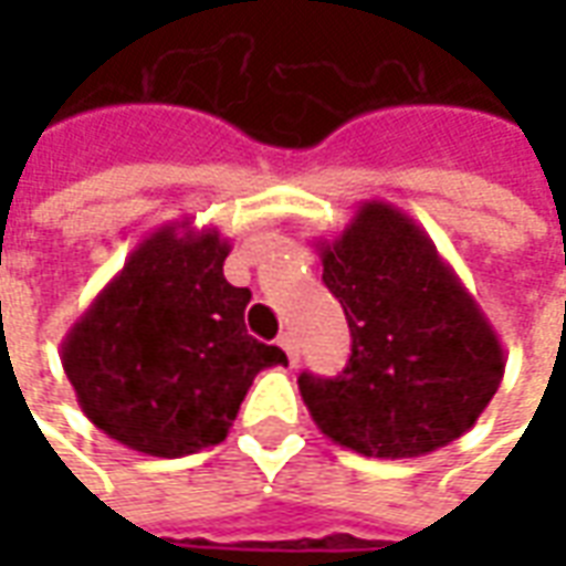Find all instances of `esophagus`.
<instances>
[{
    "instance_id": "34e87169",
    "label": "esophagus",
    "mask_w": 566,
    "mask_h": 566,
    "mask_svg": "<svg viewBox=\"0 0 566 566\" xmlns=\"http://www.w3.org/2000/svg\"><path fill=\"white\" fill-rule=\"evenodd\" d=\"M279 345L284 348V355H287V360H291V364H296V360H300V343H296L294 331H284L282 336H279Z\"/></svg>"
}]
</instances>
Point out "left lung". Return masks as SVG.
Segmentation results:
<instances>
[{"instance_id": "obj_1", "label": "left lung", "mask_w": 566, "mask_h": 566, "mask_svg": "<svg viewBox=\"0 0 566 566\" xmlns=\"http://www.w3.org/2000/svg\"><path fill=\"white\" fill-rule=\"evenodd\" d=\"M318 254L352 331L336 379L300 376L321 433L385 461L463 437L497 394L506 355L433 239L397 206L367 199Z\"/></svg>"}]
</instances>
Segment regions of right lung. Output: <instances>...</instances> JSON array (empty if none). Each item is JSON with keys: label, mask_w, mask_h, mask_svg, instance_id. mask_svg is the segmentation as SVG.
I'll return each mask as SVG.
<instances>
[{"label": "right lung", "mask_w": 566, "mask_h": 566, "mask_svg": "<svg viewBox=\"0 0 566 566\" xmlns=\"http://www.w3.org/2000/svg\"><path fill=\"white\" fill-rule=\"evenodd\" d=\"M214 227L163 223L145 235L63 339L84 416L142 454L181 458L227 439L260 369L282 348L245 331L248 287L223 279Z\"/></svg>", "instance_id": "1"}]
</instances>
